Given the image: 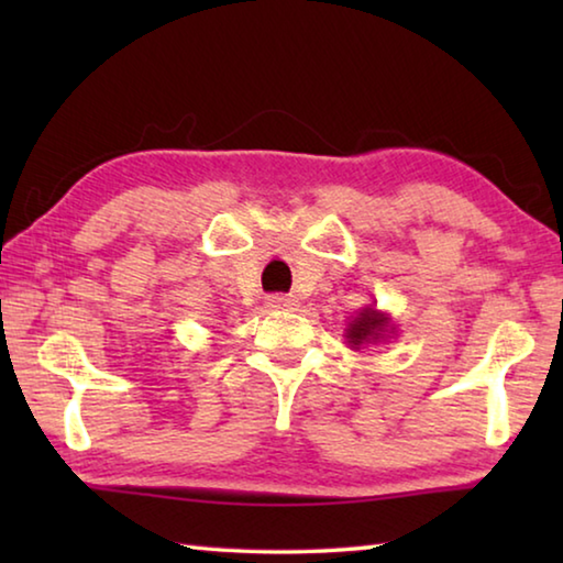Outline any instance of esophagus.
<instances>
[{
    "instance_id": "34e87169",
    "label": "esophagus",
    "mask_w": 563,
    "mask_h": 563,
    "mask_svg": "<svg viewBox=\"0 0 563 563\" xmlns=\"http://www.w3.org/2000/svg\"><path fill=\"white\" fill-rule=\"evenodd\" d=\"M292 305H295L292 295H271V298H268V308L285 310V308H292Z\"/></svg>"
}]
</instances>
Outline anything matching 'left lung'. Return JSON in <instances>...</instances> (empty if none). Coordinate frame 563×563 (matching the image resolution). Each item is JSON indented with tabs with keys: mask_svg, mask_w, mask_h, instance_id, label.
<instances>
[{
	"mask_svg": "<svg viewBox=\"0 0 563 563\" xmlns=\"http://www.w3.org/2000/svg\"><path fill=\"white\" fill-rule=\"evenodd\" d=\"M385 328H387V318L379 316L377 310L367 308L365 312H360V318L350 322V328H347L350 347H360L362 342L377 340L385 332Z\"/></svg>",
	"mask_w": 563,
	"mask_h": 563,
	"instance_id": "1",
	"label": "left lung"
}]
</instances>
